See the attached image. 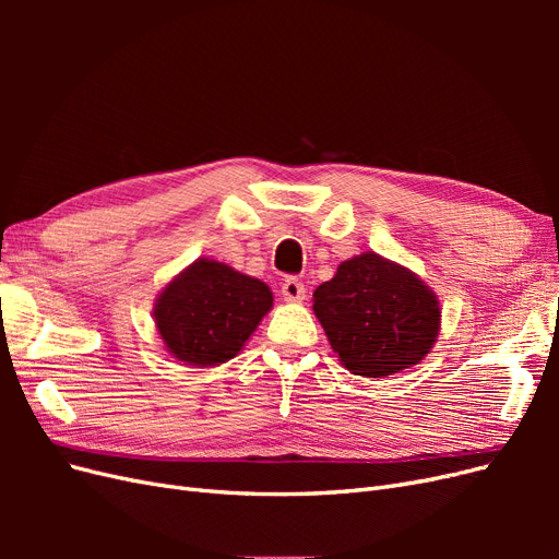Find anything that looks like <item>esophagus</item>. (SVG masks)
<instances>
[{
  "instance_id": "obj_1",
  "label": "esophagus",
  "mask_w": 559,
  "mask_h": 559,
  "mask_svg": "<svg viewBox=\"0 0 559 559\" xmlns=\"http://www.w3.org/2000/svg\"><path fill=\"white\" fill-rule=\"evenodd\" d=\"M306 294H308V289H306V284H302L300 280H296V277L284 280V284H282V298L286 302H302V300H306Z\"/></svg>"
}]
</instances>
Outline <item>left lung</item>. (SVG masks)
<instances>
[{"instance_id": "left-lung-1", "label": "left lung", "mask_w": 559, "mask_h": 559, "mask_svg": "<svg viewBox=\"0 0 559 559\" xmlns=\"http://www.w3.org/2000/svg\"><path fill=\"white\" fill-rule=\"evenodd\" d=\"M312 310L349 373L386 378L417 366L441 331V302L413 270L364 251L317 286Z\"/></svg>"}]
</instances>
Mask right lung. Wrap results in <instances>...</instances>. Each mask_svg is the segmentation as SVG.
Returning a JSON list of instances; mask_svg holds the SVG:
<instances>
[{
  "label": "right lung",
  "mask_w": 559,
  "mask_h": 559,
  "mask_svg": "<svg viewBox=\"0 0 559 559\" xmlns=\"http://www.w3.org/2000/svg\"><path fill=\"white\" fill-rule=\"evenodd\" d=\"M270 308L273 292L265 282L202 257L163 286L154 321L177 361L212 368L238 357Z\"/></svg>",
  "instance_id": "obj_1"
}]
</instances>
